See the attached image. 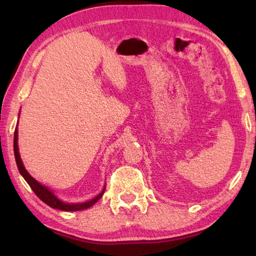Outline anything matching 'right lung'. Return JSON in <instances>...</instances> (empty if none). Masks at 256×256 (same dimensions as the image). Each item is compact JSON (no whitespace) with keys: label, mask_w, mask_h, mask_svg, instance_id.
<instances>
[{"label":"right lung","mask_w":256,"mask_h":256,"mask_svg":"<svg viewBox=\"0 0 256 256\" xmlns=\"http://www.w3.org/2000/svg\"><path fill=\"white\" fill-rule=\"evenodd\" d=\"M14 157H16V166H18V170L20 172V174L22 175L26 182L29 184L30 188L34 192V194L40 198V200L46 203L47 206H50L53 209H58V210H63V211H79V210H84L88 209V208L92 206L94 203H96L99 198L102 196L104 192H105V188L102 190V193H99L96 198H94L92 200L86 201L84 203H66L63 201H60V198L55 196V194L52 192V190L47 188L45 185H42L40 182H37L36 180L32 177V175L26 170V168L22 164V160L20 158V154H19V148H18V128H16L14 131Z\"/></svg>","instance_id":"add662e5"}]
</instances>
